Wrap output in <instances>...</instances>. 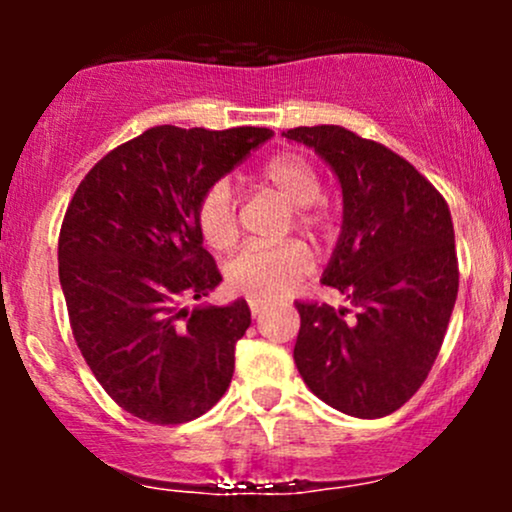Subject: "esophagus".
Instances as JSON below:
<instances>
[{
	"label": "esophagus",
	"instance_id": "esophagus-1",
	"mask_svg": "<svg viewBox=\"0 0 512 512\" xmlns=\"http://www.w3.org/2000/svg\"><path fill=\"white\" fill-rule=\"evenodd\" d=\"M250 313H252V317H262V313H264V303H260V301H250Z\"/></svg>",
	"mask_w": 512,
	"mask_h": 512
}]
</instances>
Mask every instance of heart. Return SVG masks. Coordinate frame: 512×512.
I'll return each instance as SVG.
<instances>
[{
    "label": "heart",
    "mask_w": 512,
    "mask_h": 512,
    "mask_svg": "<svg viewBox=\"0 0 512 512\" xmlns=\"http://www.w3.org/2000/svg\"><path fill=\"white\" fill-rule=\"evenodd\" d=\"M260 182L298 209L296 223L315 228L320 214L310 211L322 197V180L315 166L296 154H279L264 163ZM197 226L211 250H228L238 238L236 204L226 182H216L204 192L197 209ZM310 272V255L303 245L286 243L279 248H245L226 267V281L233 291L250 301H279L296 289Z\"/></svg>",
    "instance_id": "b5f03b06"
}]
</instances>
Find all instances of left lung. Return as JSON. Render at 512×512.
<instances>
[{
  "label": "left lung",
  "mask_w": 512,
  "mask_h": 512,
  "mask_svg": "<svg viewBox=\"0 0 512 512\" xmlns=\"http://www.w3.org/2000/svg\"><path fill=\"white\" fill-rule=\"evenodd\" d=\"M342 185V233L322 284L356 308L296 303L293 361L310 392L342 414L380 419L409 402L436 361L455 308V231L436 187L383 144L337 125L296 127Z\"/></svg>",
  "instance_id": "left-lung-1"
}]
</instances>
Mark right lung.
I'll return each mask as SVG.
<instances>
[{
    "instance_id": "1",
    "label": "right lung",
    "mask_w": 512,
    "mask_h": 512,
    "mask_svg": "<svg viewBox=\"0 0 512 512\" xmlns=\"http://www.w3.org/2000/svg\"><path fill=\"white\" fill-rule=\"evenodd\" d=\"M272 134L151 127L76 187L57 250L69 322L103 390L139 419L185 424L231 385L248 303L182 308L221 284L197 209Z\"/></svg>"
}]
</instances>
